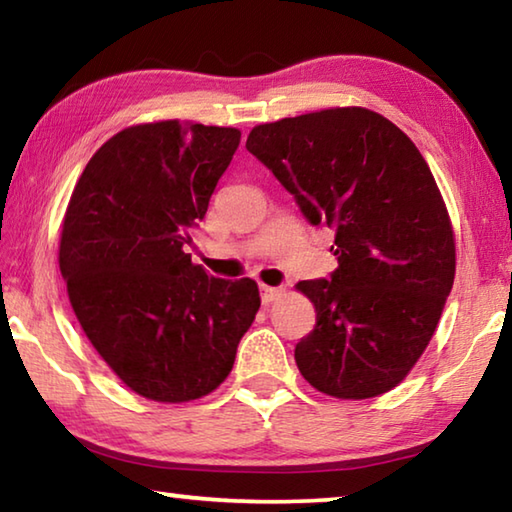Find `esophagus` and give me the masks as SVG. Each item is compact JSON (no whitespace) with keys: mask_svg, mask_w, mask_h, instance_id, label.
Listing matches in <instances>:
<instances>
[{"mask_svg":"<svg viewBox=\"0 0 512 512\" xmlns=\"http://www.w3.org/2000/svg\"><path fill=\"white\" fill-rule=\"evenodd\" d=\"M259 293H262L264 305H271V302L280 300L284 296V289L282 287H266V284H262V287H259Z\"/></svg>","mask_w":512,"mask_h":512,"instance_id":"34e87169","label":"esophagus"}]
</instances>
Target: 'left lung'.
Here are the masks:
<instances>
[{"label":"left lung","mask_w":512,"mask_h":512,"mask_svg":"<svg viewBox=\"0 0 512 512\" xmlns=\"http://www.w3.org/2000/svg\"><path fill=\"white\" fill-rule=\"evenodd\" d=\"M246 149L336 230L339 268L300 282L316 327L296 363L339 400L388 393L422 357L456 273L449 212L429 164L393 121L368 108H327L259 124Z\"/></svg>","instance_id":"left-lung-1"}]
</instances>
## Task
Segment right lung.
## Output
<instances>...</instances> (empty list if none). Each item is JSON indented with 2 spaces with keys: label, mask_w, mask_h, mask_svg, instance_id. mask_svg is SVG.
<instances>
[{
  "label": "right lung",
  "mask_w": 512,
  "mask_h": 512,
  "mask_svg": "<svg viewBox=\"0 0 512 512\" xmlns=\"http://www.w3.org/2000/svg\"><path fill=\"white\" fill-rule=\"evenodd\" d=\"M241 140L194 121L128 126L85 164L58 264L85 336L133 393L180 404L230 375L259 309L255 280L192 262L194 225Z\"/></svg>",
  "instance_id": "add662e5"
}]
</instances>
